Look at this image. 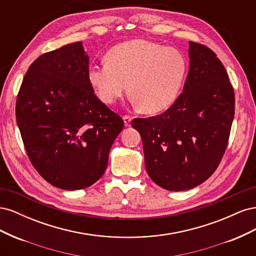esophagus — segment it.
I'll return each mask as SVG.
<instances>
[{"label":"esophagus","instance_id":"esophagus-1","mask_svg":"<svg viewBox=\"0 0 256 256\" xmlns=\"http://www.w3.org/2000/svg\"><path fill=\"white\" fill-rule=\"evenodd\" d=\"M122 120H124V122H125V126H126V127H129L130 124H131V120H132V116L125 115V116H124V118H122Z\"/></svg>","mask_w":256,"mask_h":256}]
</instances>
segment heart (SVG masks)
Segmentation results:
<instances>
[{
  "mask_svg": "<svg viewBox=\"0 0 256 256\" xmlns=\"http://www.w3.org/2000/svg\"><path fill=\"white\" fill-rule=\"evenodd\" d=\"M187 63L182 54L160 44L134 40L110 50L108 62L92 64L88 78L99 99L113 104L129 90L134 102L156 113L171 106L180 94Z\"/></svg>",
  "mask_w": 256,
  "mask_h": 256,
  "instance_id": "obj_1",
  "label": "heart"
}]
</instances>
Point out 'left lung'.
Instances as JSON below:
<instances>
[{
  "instance_id": "8db88e82",
  "label": "left lung",
  "mask_w": 256,
  "mask_h": 256,
  "mask_svg": "<svg viewBox=\"0 0 256 256\" xmlns=\"http://www.w3.org/2000/svg\"><path fill=\"white\" fill-rule=\"evenodd\" d=\"M190 67L184 90L162 114L134 118L145 168L170 191L196 187L220 164L235 113V94L226 68L206 46L189 42Z\"/></svg>"
}]
</instances>
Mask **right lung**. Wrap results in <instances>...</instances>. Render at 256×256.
Masks as SVG:
<instances>
[{
  "label": "right lung",
  "instance_id": "obj_1",
  "mask_svg": "<svg viewBox=\"0 0 256 256\" xmlns=\"http://www.w3.org/2000/svg\"><path fill=\"white\" fill-rule=\"evenodd\" d=\"M81 42L37 58L23 78L16 118L30 164L54 187L79 190L106 171L122 118L94 94Z\"/></svg>",
  "mask_w": 256,
  "mask_h": 256
}]
</instances>
